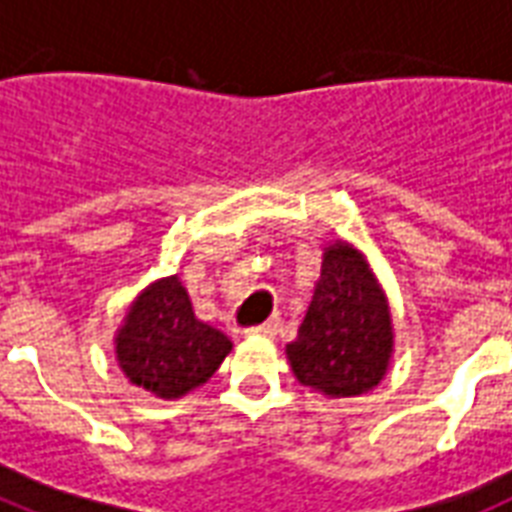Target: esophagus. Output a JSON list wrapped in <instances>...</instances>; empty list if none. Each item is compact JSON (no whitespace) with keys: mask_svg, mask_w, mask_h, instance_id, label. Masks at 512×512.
I'll return each mask as SVG.
<instances>
[{"mask_svg":"<svg viewBox=\"0 0 512 512\" xmlns=\"http://www.w3.org/2000/svg\"><path fill=\"white\" fill-rule=\"evenodd\" d=\"M277 328H280V320H267V323H261V326H251L245 334L253 336H275Z\"/></svg>","mask_w":512,"mask_h":512,"instance_id":"1","label":"esophagus"}]
</instances>
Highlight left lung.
Here are the masks:
<instances>
[{
	"label": "left lung",
	"mask_w": 512,
	"mask_h": 512,
	"mask_svg": "<svg viewBox=\"0 0 512 512\" xmlns=\"http://www.w3.org/2000/svg\"><path fill=\"white\" fill-rule=\"evenodd\" d=\"M285 352L301 384L334 398L382 382L392 352L390 307L360 253L342 243L328 248L310 310Z\"/></svg>",
	"instance_id": "1"
}]
</instances>
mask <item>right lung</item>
Returning a JSON list of instances; mask_svg holds the SVG:
<instances>
[{"instance_id":"add662e5","label":"right lung","mask_w":512,"mask_h":512,"mask_svg":"<svg viewBox=\"0 0 512 512\" xmlns=\"http://www.w3.org/2000/svg\"><path fill=\"white\" fill-rule=\"evenodd\" d=\"M232 342L194 318L178 277L149 285L117 336V360L130 382L160 398H178L208 382Z\"/></svg>"}]
</instances>
